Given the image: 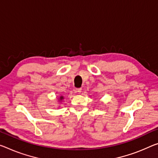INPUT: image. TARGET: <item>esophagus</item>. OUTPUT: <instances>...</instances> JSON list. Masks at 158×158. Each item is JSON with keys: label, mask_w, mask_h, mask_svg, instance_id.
Returning <instances> with one entry per match:
<instances>
[{"label": "esophagus", "mask_w": 158, "mask_h": 158, "mask_svg": "<svg viewBox=\"0 0 158 158\" xmlns=\"http://www.w3.org/2000/svg\"><path fill=\"white\" fill-rule=\"evenodd\" d=\"M77 92H78V93H81V88L77 89Z\"/></svg>", "instance_id": "1"}]
</instances>
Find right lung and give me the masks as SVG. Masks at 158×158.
Listing matches in <instances>:
<instances>
[{"instance_id": "right-lung-1", "label": "right lung", "mask_w": 158, "mask_h": 158, "mask_svg": "<svg viewBox=\"0 0 158 158\" xmlns=\"http://www.w3.org/2000/svg\"><path fill=\"white\" fill-rule=\"evenodd\" d=\"M63 100H64V97L63 96H60L59 98H58V102H61L62 101H63Z\"/></svg>"}]
</instances>
